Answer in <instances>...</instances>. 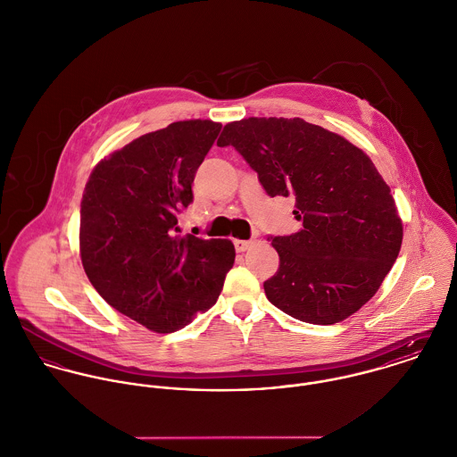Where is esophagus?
Masks as SVG:
<instances>
[{
    "mask_svg": "<svg viewBox=\"0 0 457 457\" xmlns=\"http://www.w3.org/2000/svg\"><path fill=\"white\" fill-rule=\"evenodd\" d=\"M253 244H255V240H235V249H237V253H245L253 247Z\"/></svg>",
    "mask_w": 457,
    "mask_h": 457,
    "instance_id": "34e87169",
    "label": "esophagus"
}]
</instances>
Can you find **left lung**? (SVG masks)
<instances>
[{
	"label": "left lung",
	"instance_id": "1",
	"mask_svg": "<svg viewBox=\"0 0 457 457\" xmlns=\"http://www.w3.org/2000/svg\"><path fill=\"white\" fill-rule=\"evenodd\" d=\"M264 191L291 196L303 228L271 238L280 264L266 298L310 324H335L378 291L403 240L389 186L371 159L344 137L300 117H249L224 126Z\"/></svg>",
	"mask_w": 457,
	"mask_h": 457
}]
</instances>
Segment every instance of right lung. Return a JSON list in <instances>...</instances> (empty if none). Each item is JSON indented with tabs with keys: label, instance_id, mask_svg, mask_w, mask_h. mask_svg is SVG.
Segmentation results:
<instances>
[{
	"label": "right lung",
	"instance_id": "1",
	"mask_svg": "<svg viewBox=\"0 0 457 457\" xmlns=\"http://www.w3.org/2000/svg\"><path fill=\"white\" fill-rule=\"evenodd\" d=\"M222 124L179 120L102 159L80 204V257L103 300L155 333L187 326L217 302L231 240L180 237L196 170Z\"/></svg>",
	"mask_w": 457,
	"mask_h": 457
}]
</instances>
